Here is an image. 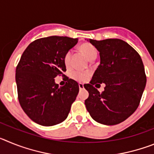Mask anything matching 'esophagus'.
Returning a JSON list of instances; mask_svg holds the SVG:
<instances>
[{"mask_svg":"<svg viewBox=\"0 0 154 154\" xmlns=\"http://www.w3.org/2000/svg\"><path fill=\"white\" fill-rule=\"evenodd\" d=\"M79 87L80 90H82V89H84V85L82 83H79Z\"/></svg>","mask_w":154,"mask_h":154,"instance_id":"obj_1","label":"esophagus"}]
</instances>
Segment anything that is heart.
Listing matches in <instances>:
<instances>
[{
  "label": "heart",
  "mask_w": 154,
  "mask_h": 154,
  "mask_svg": "<svg viewBox=\"0 0 154 154\" xmlns=\"http://www.w3.org/2000/svg\"><path fill=\"white\" fill-rule=\"evenodd\" d=\"M79 50L83 53L86 56V58L89 60L92 61L96 59L98 55V50L93 45L89 42H85L79 46ZM72 51L69 50L65 53L63 58V62L65 66L67 69H69L72 65ZM89 75L85 72H74L72 74V77L74 79L78 80V81H84L87 79Z\"/></svg>",
  "instance_id": "heart-1"
}]
</instances>
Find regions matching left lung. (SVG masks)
Returning <instances> with one entry per match:
<instances>
[{
	"label": "left lung",
	"mask_w": 154,
	"mask_h": 154,
	"mask_svg": "<svg viewBox=\"0 0 154 154\" xmlns=\"http://www.w3.org/2000/svg\"><path fill=\"white\" fill-rule=\"evenodd\" d=\"M89 42L99 51L100 64L90 82L84 85L89 93L85 107L98 123L118 124L130 117L140 102L146 82L142 59L133 47L120 39ZM102 83L106 86L99 93L95 87Z\"/></svg>",
	"instance_id": "left-lung-1"
}]
</instances>
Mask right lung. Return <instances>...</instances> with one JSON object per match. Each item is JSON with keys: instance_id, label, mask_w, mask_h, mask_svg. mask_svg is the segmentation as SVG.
Listing matches in <instances>:
<instances>
[{"instance_id": "right-lung-1", "label": "right lung", "mask_w": 154, "mask_h": 154, "mask_svg": "<svg viewBox=\"0 0 154 154\" xmlns=\"http://www.w3.org/2000/svg\"><path fill=\"white\" fill-rule=\"evenodd\" d=\"M78 38L50 36L34 41L24 50L16 68L19 103L35 123L51 126L63 122L79 91L75 80L65 77L58 86L54 79L65 76L64 55Z\"/></svg>"}]
</instances>
